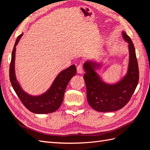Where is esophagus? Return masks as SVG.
<instances>
[{"instance_id": "esophagus-1", "label": "esophagus", "mask_w": 150, "mask_h": 150, "mask_svg": "<svg viewBox=\"0 0 150 150\" xmlns=\"http://www.w3.org/2000/svg\"><path fill=\"white\" fill-rule=\"evenodd\" d=\"M77 71L78 73H80V74H82V73L84 72V69H83V67L81 64H79L77 67Z\"/></svg>"}]
</instances>
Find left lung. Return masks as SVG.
<instances>
[{
	"label": "left lung",
	"mask_w": 150,
	"mask_h": 150,
	"mask_svg": "<svg viewBox=\"0 0 150 150\" xmlns=\"http://www.w3.org/2000/svg\"><path fill=\"white\" fill-rule=\"evenodd\" d=\"M122 35L128 43L129 62L126 74L119 81L108 84L102 80L96 70L101 68L103 62L86 61L84 63L87 100L93 109L100 112L114 111L122 108L129 102L138 84L139 73L135 47L124 31Z\"/></svg>",
	"instance_id": "1"
}]
</instances>
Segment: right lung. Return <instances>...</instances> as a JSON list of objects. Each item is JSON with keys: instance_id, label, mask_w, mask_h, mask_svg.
Here are the masks:
<instances>
[{"instance_id": "add662e5", "label": "right lung", "mask_w": 150, "mask_h": 150, "mask_svg": "<svg viewBox=\"0 0 150 150\" xmlns=\"http://www.w3.org/2000/svg\"><path fill=\"white\" fill-rule=\"evenodd\" d=\"M23 33L18 37L12 52L11 60L9 66V79L13 88L17 96L28 110L37 114L53 113L59 109L62 104L64 95L68 82L77 73L76 66L73 64L60 71L48 90L39 95H32L25 91L21 86L15 74V60L16 46Z\"/></svg>"}]
</instances>
